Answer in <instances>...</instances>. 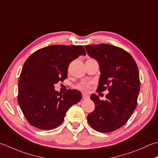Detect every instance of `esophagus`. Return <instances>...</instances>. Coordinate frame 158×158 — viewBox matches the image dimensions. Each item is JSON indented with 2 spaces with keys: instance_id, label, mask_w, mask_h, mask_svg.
Listing matches in <instances>:
<instances>
[{
  "instance_id": "esophagus-1",
  "label": "esophagus",
  "mask_w": 158,
  "mask_h": 158,
  "mask_svg": "<svg viewBox=\"0 0 158 158\" xmlns=\"http://www.w3.org/2000/svg\"><path fill=\"white\" fill-rule=\"evenodd\" d=\"M87 98H89V95L87 94H85V93H82V99H86Z\"/></svg>"
}]
</instances>
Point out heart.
I'll return each mask as SVG.
<instances>
[{"instance_id": "heart-1", "label": "heart", "mask_w": 158, "mask_h": 158, "mask_svg": "<svg viewBox=\"0 0 158 158\" xmlns=\"http://www.w3.org/2000/svg\"><path fill=\"white\" fill-rule=\"evenodd\" d=\"M77 88L82 91H87L89 89V85L87 82H82L77 85Z\"/></svg>"}]
</instances>
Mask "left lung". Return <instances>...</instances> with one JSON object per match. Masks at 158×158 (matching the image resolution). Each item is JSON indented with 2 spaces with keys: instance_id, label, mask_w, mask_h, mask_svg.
Instances as JSON below:
<instances>
[{
  "instance_id": "1",
  "label": "left lung",
  "mask_w": 158,
  "mask_h": 158,
  "mask_svg": "<svg viewBox=\"0 0 158 158\" xmlns=\"http://www.w3.org/2000/svg\"><path fill=\"white\" fill-rule=\"evenodd\" d=\"M85 48L99 65L98 91L108 89L109 92L105 101L91 95L95 107L87 121L99 132H111L123 126L136 107L140 88L138 66L130 53L112 45H88Z\"/></svg>"
}]
</instances>
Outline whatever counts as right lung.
Listing matches in <instances>:
<instances>
[{
	"mask_svg": "<svg viewBox=\"0 0 158 158\" xmlns=\"http://www.w3.org/2000/svg\"><path fill=\"white\" fill-rule=\"evenodd\" d=\"M80 55H86L82 46L54 45L37 50L25 61L18 102L31 125L44 130L56 128L71 106L81 100L79 91L69 89L62 94L54 86L67 78L69 63Z\"/></svg>",
	"mask_w": 158,
	"mask_h": 158,
	"instance_id": "obj_1",
	"label": "right lung"
}]
</instances>
